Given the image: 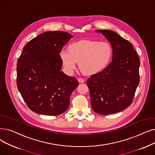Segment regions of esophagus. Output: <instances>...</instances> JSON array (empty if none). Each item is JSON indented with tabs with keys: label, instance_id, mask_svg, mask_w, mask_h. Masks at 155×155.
<instances>
[{
	"label": "esophagus",
	"instance_id": "1",
	"mask_svg": "<svg viewBox=\"0 0 155 155\" xmlns=\"http://www.w3.org/2000/svg\"><path fill=\"white\" fill-rule=\"evenodd\" d=\"M78 82H80V83H84L85 81H84V80L83 79V78H78Z\"/></svg>",
	"mask_w": 155,
	"mask_h": 155
}]
</instances>
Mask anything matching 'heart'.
<instances>
[{"label":"heart","instance_id":"obj_1","mask_svg":"<svg viewBox=\"0 0 155 155\" xmlns=\"http://www.w3.org/2000/svg\"><path fill=\"white\" fill-rule=\"evenodd\" d=\"M112 56L110 44L97 40H83L70 44L68 52H60L62 64L67 73H71L77 63L82 72L87 75L96 74L104 69Z\"/></svg>","mask_w":155,"mask_h":155}]
</instances>
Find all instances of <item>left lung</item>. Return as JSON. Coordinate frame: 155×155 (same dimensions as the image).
I'll use <instances>...</instances> for the list:
<instances>
[{
	"label": "left lung",
	"mask_w": 155,
	"mask_h": 155,
	"mask_svg": "<svg viewBox=\"0 0 155 155\" xmlns=\"http://www.w3.org/2000/svg\"><path fill=\"white\" fill-rule=\"evenodd\" d=\"M101 32L110 42L113 60L103 71L87 80L93 110L101 115L122 111L132 103L139 84V56L131 43L116 32Z\"/></svg>",
	"instance_id": "obj_1"
}]
</instances>
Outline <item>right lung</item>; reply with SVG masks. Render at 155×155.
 <instances>
[{"mask_svg":"<svg viewBox=\"0 0 155 155\" xmlns=\"http://www.w3.org/2000/svg\"><path fill=\"white\" fill-rule=\"evenodd\" d=\"M72 37L63 31H47L24 47L17 63L16 84L32 111L55 116L68 108L78 82L60 71L63 64L59 53Z\"/></svg>","mask_w":155,"mask_h":155,"instance_id":"right-lung-1","label":"right lung"}]
</instances>
